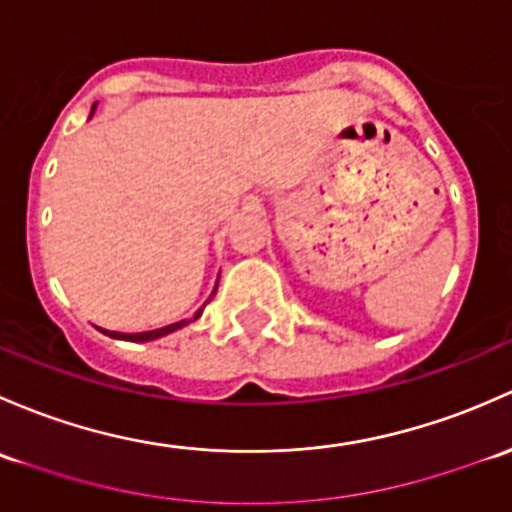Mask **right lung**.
I'll return each mask as SVG.
<instances>
[{
  "label": "right lung",
  "mask_w": 512,
  "mask_h": 512,
  "mask_svg": "<svg viewBox=\"0 0 512 512\" xmlns=\"http://www.w3.org/2000/svg\"><path fill=\"white\" fill-rule=\"evenodd\" d=\"M199 315H202V310H199L197 315H194L192 320H197ZM182 325H187V320H182V323H175V325H167V328H160V330H150V333H135V335H125V333H108L110 337H120V340H130V342H147V340H157V337L167 335V333H175V330L182 328ZM105 333V330H103Z\"/></svg>",
  "instance_id": "obj_1"
}]
</instances>
